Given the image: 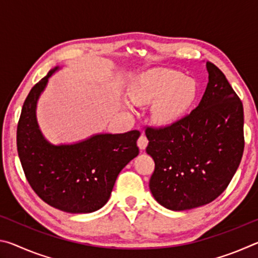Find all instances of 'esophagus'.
Listing matches in <instances>:
<instances>
[{"instance_id":"34e87169","label":"esophagus","mask_w":258,"mask_h":258,"mask_svg":"<svg viewBox=\"0 0 258 258\" xmlns=\"http://www.w3.org/2000/svg\"><path fill=\"white\" fill-rule=\"evenodd\" d=\"M148 139H147V137L145 134H142L141 137L139 138V140H138V146H139V148L141 150H145L146 148H147V146H148Z\"/></svg>"}]
</instances>
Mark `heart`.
Returning <instances> with one entry per match:
<instances>
[{
    "mask_svg": "<svg viewBox=\"0 0 258 258\" xmlns=\"http://www.w3.org/2000/svg\"><path fill=\"white\" fill-rule=\"evenodd\" d=\"M196 82L183 74L169 69L148 72L131 87V99L135 103H155L152 119L168 126L177 121L197 98Z\"/></svg>",
    "mask_w": 258,
    "mask_h": 258,
    "instance_id": "obj_1",
    "label": "heart"
}]
</instances>
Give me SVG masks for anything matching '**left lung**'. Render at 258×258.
<instances>
[{"instance_id":"left-lung-1","label":"left lung","mask_w":258,"mask_h":258,"mask_svg":"<svg viewBox=\"0 0 258 258\" xmlns=\"http://www.w3.org/2000/svg\"><path fill=\"white\" fill-rule=\"evenodd\" d=\"M208 84L199 106L175 123L149 127V181L161 206L185 211L212 203L232 180L242 158L243 107L226 77L207 61Z\"/></svg>"}]
</instances>
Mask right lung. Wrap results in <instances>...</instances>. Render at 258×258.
Returning <instances> with one entry per match:
<instances>
[{
    "label": "right lung",
    "mask_w": 258,
    "mask_h": 258,
    "mask_svg": "<svg viewBox=\"0 0 258 258\" xmlns=\"http://www.w3.org/2000/svg\"><path fill=\"white\" fill-rule=\"evenodd\" d=\"M26 98L17 127V148L28 183L43 202L72 214L98 211L108 202L119 172L139 155L137 130L97 134L75 145L53 146L38 128L36 104L47 80Z\"/></svg>",
    "instance_id": "add662e5"
}]
</instances>
